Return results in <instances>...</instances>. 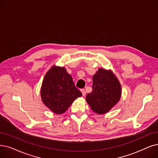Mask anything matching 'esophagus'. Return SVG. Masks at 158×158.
<instances>
[{
    "instance_id": "34e87169",
    "label": "esophagus",
    "mask_w": 158,
    "mask_h": 158,
    "mask_svg": "<svg viewBox=\"0 0 158 158\" xmlns=\"http://www.w3.org/2000/svg\"><path fill=\"white\" fill-rule=\"evenodd\" d=\"M81 93H82V95H83V96H85V95L86 92H85V90L84 89H81Z\"/></svg>"
}]
</instances>
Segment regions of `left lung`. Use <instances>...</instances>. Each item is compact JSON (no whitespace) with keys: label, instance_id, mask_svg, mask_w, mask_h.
Returning <instances> with one entry per match:
<instances>
[{"label":"left lung","instance_id":"obj_1","mask_svg":"<svg viewBox=\"0 0 158 158\" xmlns=\"http://www.w3.org/2000/svg\"><path fill=\"white\" fill-rule=\"evenodd\" d=\"M92 88V92L87 94L86 101L98 114L109 111L121 98V85L111 71L99 69L93 77Z\"/></svg>","mask_w":158,"mask_h":158}]
</instances>
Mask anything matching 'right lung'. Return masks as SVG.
Returning a JSON list of instances; mask_svg holds the SVG:
<instances>
[{
  "instance_id": "add662e5",
  "label": "right lung",
  "mask_w": 158,
  "mask_h": 158,
  "mask_svg": "<svg viewBox=\"0 0 158 158\" xmlns=\"http://www.w3.org/2000/svg\"><path fill=\"white\" fill-rule=\"evenodd\" d=\"M81 95L64 67L53 66L45 74L41 89L42 101L56 114L65 112L73 101Z\"/></svg>"
}]
</instances>
